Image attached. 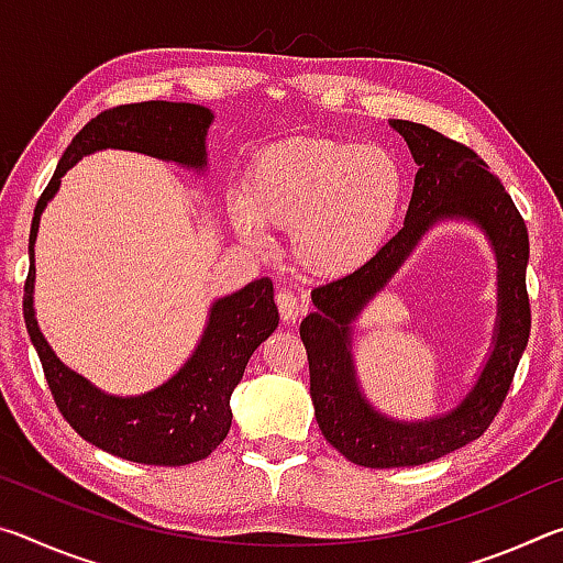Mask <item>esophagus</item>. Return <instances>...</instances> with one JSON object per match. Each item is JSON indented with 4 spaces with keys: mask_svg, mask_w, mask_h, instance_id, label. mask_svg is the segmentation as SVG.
Returning a JSON list of instances; mask_svg holds the SVG:
<instances>
[{
    "mask_svg": "<svg viewBox=\"0 0 563 563\" xmlns=\"http://www.w3.org/2000/svg\"><path fill=\"white\" fill-rule=\"evenodd\" d=\"M275 305H278V312L285 322H295L305 312V302L290 290L275 292Z\"/></svg>",
    "mask_w": 563,
    "mask_h": 563,
    "instance_id": "obj_1",
    "label": "esophagus"
}]
</instances>
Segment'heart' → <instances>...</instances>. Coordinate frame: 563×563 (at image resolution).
<instances>
[{
  "label": "heart",
  "instance_id": "1",
  "mask_svg": "<svg viewBox=\"0 0 563 563\" xmlns=\"http://www.w3.org/2000/svg\"><path fill=\"white\" fill-rule=\"evenodd\" d=\"M405 176L387 148L295 136L261 148L245 170L235 225L290 233L295 263L316 278H345L375 258L397 221Z\"/></svg>",
  "mask_w": 563,
  "mask_h": 563
}]
</instances>
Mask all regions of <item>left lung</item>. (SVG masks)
Returning a JSON list of instances; mask_svg holds the SVG:
<instances>
[{
    "label": "left lung",
    "instance_id": "obj_1",
    "mask_svg": "<svg viewBox=\"0 0 563 563\" xmlns=\"http://www.w3.org/2000/svg\"><path fill=\"white\" fill-rule=\"evenodd\" d=\"M393 129L402 133L419 166L402 231L389 238L360 271L318 285L312 290L316 312L300 322L320 430L350 462L373 470L434 462L487 432L507 399L531 330L529 233L499 176L492 174L476 151L424 123L395 119ZM440 217H470L485 228L498 251V338L483 377L462 406L427 423H395L375 413L358 393L349 355V325Z\"/></svg>",
    "mask_w": 563,
    "mask_h": 563
}]
</instances>
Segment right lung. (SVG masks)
I'll use <instances>...</instances> for the list:
<instances>
[{"label": "right lung", "mask_w": 563, "mask_h": 563, "mask_svg": "<svg viewBox=\"0 0 563 563\" xmlns=\"http://www.w3.org/2000/svg\"><path fill=\"white\" fill-rule=\"evenodd\" d=\"M213 113L198 103L144 101L101 111L71 139L49 186L34 208L24 322L42 360L59 412L84 440L113 456L141 464L180 466L206 460L231 430V395L255 347L278 328L271 278L253 280L211 308L201 342L184 367L139 397H111L64 367L34 318V241L44 206L76 161L101 148L139 151L188 168H206V131Z\"/></svg>", "instance_id": "obj_1"}]
</instances>
